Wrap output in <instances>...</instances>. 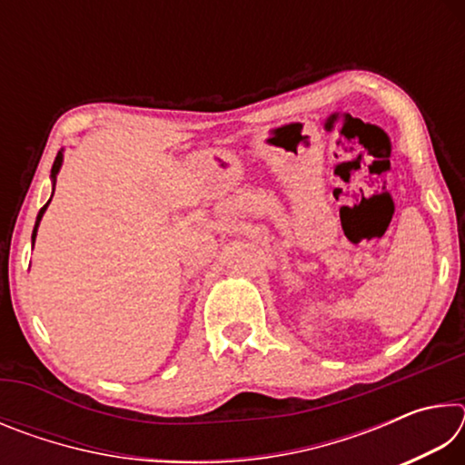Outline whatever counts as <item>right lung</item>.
I'll list each match as a JSON object with an SVG mask.
<instances>
[{
	"instance_id": "1",
	"label": "right lung",
	"mask_w": 465,
	"mask_h": 465,
	"mask_svg": "<svg viewBox=\"0 0 465 465\" xmlns=\"http://www.w3.org/2000/svg\"><path fill=\"white\" fill-rule=\"evenodd\" d=\"M61 163H63V152H59V153H57V157H54V162H53V168H51L53 186H54V180H57V174H59V170H61ZM49 203H51V199L46 201V204H45V207H43L41 211H38V217H36V223H35V230H33V246H35V240H36V230H38V223H41V219H43V215H45L46 207H49Z\"/></svg>"
}]
</instances>
